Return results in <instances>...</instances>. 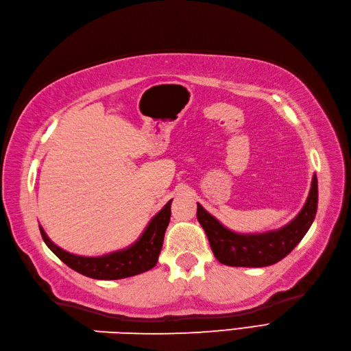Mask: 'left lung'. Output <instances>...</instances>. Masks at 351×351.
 <instances>
[{
	"label": "left lung",
	"instance_id": "obj_1",
	"mask_svg": "<svg viewBox=\"0 0 351 351\" xmlns=\"http://www.w3.org/2000/svg\"><path fill=\"white\" fill-rule=\"evenodd\" d=\"M317 212V176L313 175L307 200L296 217L278 230L241 234L212 217L197 203V219L206 231L215 258L230 267H267L289 255L307 234Z\"/></svg>",
	"mask_w": 351,
	"mask_h": 351
}]
</instances>
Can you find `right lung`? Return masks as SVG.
Wrapping results in <instances>:
<instances>
[{
  "mask_svg": "<svg viewBox=\"0 0 351 351\" xmlns=\"http://www.w3.org/2000/svg\"><path fill=\"white\" fill-rule=\"evenodd\" d=\"M170 204H172V200H169L163 206V209L152 217L134 243L99 256H83L66 252L65 249L53 243L43 227H40V231L44 243L47 245L51 252L69 268L75 269L77 273L97 278V280H119V278L145 273L152 267H156L161 247H163L165 232L170 221Z\"/></svg>",
  "mask_w": 351,
  "mask_h": 351,
  "instance_id": "1",
  "label": "right lung"
}]
</instances>
